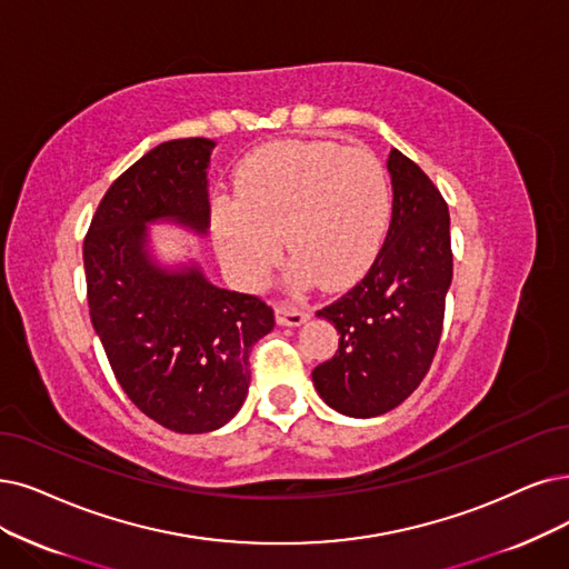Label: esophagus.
<instances>
[{"mask_svg": "<svg viewBox=\"0 0 569 569\" xmlns=\"http://www.w3.org/2000/svg\"><path fill=\"white\" fill-rule=\"evenodd\" d=\"M308 317H310V312L306 308H299V306H293L289 301H278L276 303V320L282 327H299L308 320Z\"/></svg>", "mask_w": 569, "mask_h": 569, "instance_id": "1", "label": "esophagus"}]
</instances>
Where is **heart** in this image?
Listing matches in <instances>:
<instances>
[{"label":"heart","instance_id":"1","mask_svg":"<svg viewBox=\"0 0 569 569\" xmlns=\"http://www.w3.org/2000/svg\"><path fill=\"white\" fill-rule=\"evenodd\" d=\"M236 191V200H217L214 229L221 257L247 280L276 261L282 236L293 278L346 287L369 268L388 231V174L359 147H266L244 158Z\"/></svg>","mask_w":569,"mask_h":569}]
</instances>
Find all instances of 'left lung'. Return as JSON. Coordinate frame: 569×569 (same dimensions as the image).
<instances>
[{"label":"left lung","instance_id":"left-lung-1","mask_svg":"<svg viewBox=\"0 0 569 569\" xmlns=\"http://www.w3.org/2000/svg\"><path fill=\"white\" fill-rule=\"evenodd\" d=\"M392 221L376 261L352 289L317 315L340 333L312 371L338 413L373 418L397 408L437 355L452 280L450 214L441 191L399 149L390 151Z\"/></svg>","mask_w":569,"mask_h":569}]
</instances>
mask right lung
<instances>
[{"label":"right lung","mask_w":569,"mask_h":569,"mask_svg":"<svg viewBox=\"0 0 569 569\" xmlns=\"http://www.w3.org/2000/svg\"><path fill=\"white\" fill-rule=\"evenodd\" d=\"M212 140L158 144L111 181L83 238L86 299L123 392L179 435L229 422L247 397L249 352L276 327L254 293L210 284L198 268L163 272L144 254L147 221L206 233Z\"/></svg>","instance_id":"1"}]
</instances>
